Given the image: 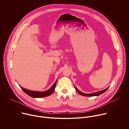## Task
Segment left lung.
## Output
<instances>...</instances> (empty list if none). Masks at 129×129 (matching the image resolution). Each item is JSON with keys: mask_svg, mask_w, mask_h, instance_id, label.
Masks as SVG:
<instances>
[{"mask_svg": "<svg viewBox=\"0 0 129 129\" xmlns=\"http://www.w3.org/2000/svg\"><path fill=\"white\" fill-rule=\"evenodd\" d=\"M109 87L107 88L106 89H104V90H101V91H98V92H93V93H89V94H87V93H83L81 91H80V90H79L75 86V89H76V90L78 91V92L83 95V96H98V95H100L102 94H103V93H104L109 88Z\"/></svg>", "mask_w": 129, "mask_h": 129, "instance_id": "obj_1", "label": "left lung"}]
</instances>
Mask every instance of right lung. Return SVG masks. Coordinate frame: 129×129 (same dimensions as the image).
Here are the masks:
<instances>
[{"label": "right lung", "mask_w": 129, "mask_h": 129, "mask_svg": "<svg viewBox=\"0 0 129 129\" xmlns=\"http://www.w3.org/2000/svg\"><path fill=\"white\" fill-rule=\"evenodd\" d=\"M57 80L56 82H54V83L53 84V85L47 90L45 91H31V90H29L26 89H25L23 87H22L21 86L19 85L20 88L22 89V90L24 92L27 94L28 95L34 98H44L49 95H50L54 91L55 88H56V86L57 84Z\"/></svg>", "instance_id": "add662e5"}]
</instances>
